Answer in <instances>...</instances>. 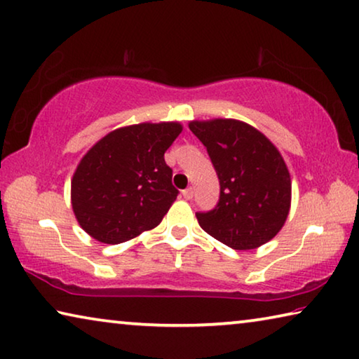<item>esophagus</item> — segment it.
<instances>
[{
    "mask_svg": "<svg viewBox=\"0 0 359 359\" xmlns=\"http://www.w3.org/2000/svg\"><path fill=\"white\" fill-rule=\"evenodd\" d=\"M182 195H184L185 200H191V198H193V187H189V189H185L184 191H182Z\"/></svg>",
    "mask_w": 359,
    "mask_h": 359,
    "instance_id": "esophagus-1",
    "label": "esophagus"
}]
</instances>
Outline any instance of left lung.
<instances>
[{
	"mask_svg": "<svg viewBox=\"0 0 359 359\" xmlns=\"http://www.w3.org/2000/svg\"><path fill=\"white\" fill-rule=\"evenodd\" d=\"M189 128L206 147L220 184L217 206L196 212L201 229L236 251L269 243L291 208V175L281 153L238 119L191 121Z\"/></svg>",
	"mask_w": 359,
	"mask_h": 359,
	"instance_id": "1",
	"label": "left lung"
}]
</instances>
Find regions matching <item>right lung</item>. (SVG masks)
<instances>
[{
	"mask_svg": "<svg viewBox=\"0 0 359 359\" xmlns=\"http://www.w3.org/2000/svg\"><path fill=\"white\" fill-rule=\"evenodd\" d=\"M182 133L179 123H140L100 139L72 179V208L94 240L119 244L155 229L179 190L164 153Z\"/></svg>",
	"mask_w": 359,
	"mask_h": 359,
	"instance_id": "add662e5",
	"label": "right lung"
}]
</instances>
